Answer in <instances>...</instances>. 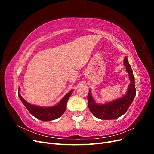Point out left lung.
<instances>
[{
  "mask_svg": "<svg viewBox=\"0 0 154 154\" xmlns=\"http://www.w3.org/2000/svg\"><path fill=\"white\" fill-rule=\"evenodd\" d=\"M124 65L126 71L128 73L130 83L128 91L122 97L116 99L105 104L96 103L91 95V91L87 96L88 106L91 112L95 117L101 119H114L123 115L127 111L136 96V90L133 71L128 62L127 57L124 58Z\"/></svg>",
  "mask_w": 154,
  "mask_h": 154,
  "instance_id": "8db88e82",
  "label": "left lung"
}]
</instances>
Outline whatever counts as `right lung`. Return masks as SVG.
I'll return each mask as SVG.
<instances>
[{
	"label": "right lung",
	"mask_w": 154,
	"mask_h": 154,
	"mask_svg": "<svg viewBox=\"0 0 154 154\" xmlns=\"http://www.w3.org/2000/svg\"><path fill=\"white\" fill-rule=\"evenodd\" d=\"M18 91H20V87L18 88ZM72 90L68 92L57 105L49 107H42L31 105L23 98L19 92H18V96L22 103L24 105L31 114L40 120L48 122V121L54 120L60 118L65 112L67 100L72 94Z\"/></svg>",
	"instance_id": "1"
}]
</instances>
